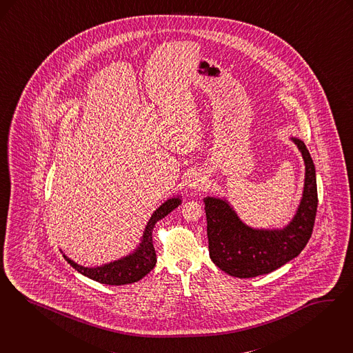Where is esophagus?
Segmentation results:
<instances>
[{
    "label": "esophagus",
    "mask_w": 353,
    "mask_h": 353,
    "mask_svg": "<svg viewBox=\"0 0 353 353\" xmlns=\"http://www.w3.org/2000/svg\"><path fill=\"white\" fill-rule=\"evenodd\" d=\"M208 183V177L202 172H193L188 179V186L190 190H199Z\"/></svg>",
    "instance_id": "1"
}]
</instances>
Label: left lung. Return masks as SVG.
<instances>
[{"label":"left lung","mask_w":353,"mask_h":353,"mask_svg":"<svg viewBox=\"0 0 353 353\" xmlns=\"http://www.w3.org/2000/svg\"><path fill=\"white\" fill-rule=\"evenodd\" d=\"M290 139L305 163V183L296 214L286 226H248L226 198H203L210 259L230 276L252 279L270 273L301 254L310 239L318 208L315 167L305 143L296 137Z\"/></svg>","instance_id":"obj_1"}]
</instances>
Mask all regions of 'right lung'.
<instances>
[{"label":"right lung","instance_id":"obj_1","mask_svg":"<svg viewBox=\"0 0 353 353\" xmlns=\"http://www.w3.org/2000/svg\"><path fill=\"white\" fill-rule=\"evenodd\" d=\"M180 205V196L170 198L164 203H161L151 215L147 226L143 231L141 243L138 244V247L131 254H126L118 260H114L99 267H84L74 263L68 256H65V254H63V256L68 261V264H71L77 272L94 281L106 285H126L139 281L155 268L156 252L152 243L154 227L160 219L167 216Z\"/></svg>","mask_w":353,"mask_h":353}]
</instances>
